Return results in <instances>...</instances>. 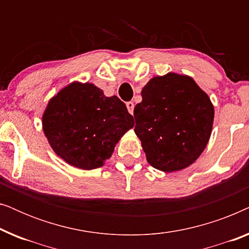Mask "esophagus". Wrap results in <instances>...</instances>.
<instances>
[{
	"instance_id": "obj_1",
	"label": "esophagus",
	"mask_w": 249,
	"mask_h": 249,
	"mask_svg": "<svg viewBox=\"0 0 249 249\" xmlns=\"http://www.w3.org/2000/svg\"><path fill=\"white\" fill-rule=\"evenodd\" d=\"M125 105H127V108H128L129 113H130V114L134 113V107H135V104L132 103V102H127V103H125Z\"/></svg>"
}]
</instances>
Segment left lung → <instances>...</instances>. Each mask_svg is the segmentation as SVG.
<instances>
[{
    "label": "left lung",
    "instance_id": "1",
    "mask_svg": "<svg viewBox=\"0 0 249 249\" xmlns=\"http://www.w3.org/2000/svg\"><path fill=\"white\" fill-rule=\"evenodd\" d=\"M135 107V132L147 162L163 172L193 164L210 141L214 107L192 77L169 72L152 78Z\"/></svg>",
    "mask_w": 249,
    "mask_h": 249
}]
</instances>
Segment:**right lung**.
I'll return each instance as SVG.
<instances>
[{"mask_svg":"<svg viewBox=\"0 0 249 249\" xmlns=\"http://www.w3.org/2000/svg\"><path fill=\"white\" fill-rule=\"evenodd\" d=\"M43 131L55 154L74 168H101L134 118L117 96L107 97L90 83L73 81L51 98Z\"/></svg>","mask_w":249,"mask_h":249,"instance_id":"right-lung-1","label":"right lung"}]
</instances>
